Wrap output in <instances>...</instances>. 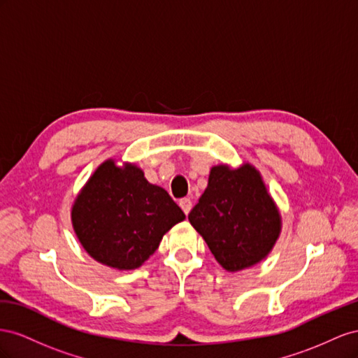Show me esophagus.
<instances>
[{"mask_svg":"<svg viewBox=\"0 0 358 358\" xmlns=\"http://www.w3.org/2000/svg\"><path fill=\"white\" fill-rule=\"evenodd\" d=\"M180 207H181V210L185 211L186 214H189V213H190V210H192V201H190L189 198H182V199H180Z\"/></svg>","mask_w":358,"mask_h":358,"instance_id":"obj_1","label":"esophagus"}]
</instances>
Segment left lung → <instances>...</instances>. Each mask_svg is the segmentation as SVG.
I'll return each mask as SVG.
<instances>
[{
    "instance_id": "obj_1",
    "label": "left lung",
    "mask_w": 358,
    "mask_h": 358,
    "mask_svg": "<svg viewBox=\"0 0 358 358\" xmlns=\"http://www.w3.org/2000/svg\"><path fill=\"white\" fill-rule=\"evenodd\" d=\"M189 222L222 267L241 271L268 257L282 231V216L261 172L244 162L216 165Z\"/></svg>"
}]
</instances>
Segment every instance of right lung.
<instances>
[{"instance_id": "add662e5", "label": "right lung", "mask_w": 358, "mask_h": 358, "mask_svg": "<svg viewBox=\"0 0 358 358\" xmlns=\"http://www.w3.org/2000/svg\"><path fill=\"white\" fill-rule=\"evenodd\" d=\"M71 227L85 252L120 271L139 268L163 236L186 219L165 189L135 163H100L71 206Z\"/></svg>"}]
</instances>
